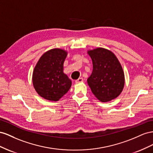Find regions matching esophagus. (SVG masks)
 Wrapping results in <instances>:
<instances>
[{"label": "esophagus", "mask_w": 153, "mask_h": 153, "mask_svg": "<svg viewBox=\"0 0 153 153\" xmlns=\"http://www.w3.org/2000/svg\"><path fill=\"white\" fill-rule=\"evenodd\" d=\"M83 81V78H82V77H79V79H76V81H75V82L76 83H79V82H82Z\"/></svg>", "instance_id": "obj_1"}]
</instances>
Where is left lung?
<instances>
[{
    "mask_svg": "<svg viewBox=\"0 0 153 153\" xmlns=\"http://www.w3.org/2000/svg\"><path fill=\"white\" fill-rule=\"evenodd\" d=\"M92 60L93 71L87 79L94 95L101 102L117 98L124 86L123 67L113 52L99 47L88 51Z\"/></svg>",
    "mask_w": 153,
    "mask_h": 153,
    "instance_id": "8db88e82",
    "label": "left lung"
}]
</instances>
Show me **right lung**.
Listing matches in <instances>:
<instances>
[{
	"instance_id": "right-lung-1",
	"label": "right lung",
	"mask_w": 153,
	"mask_h": 153,
	"mask_svg": "<svg viewBox=\"0 0 153 153\" xmlns=\"http://www.w3.org/2000/svg\"><path fill=\"white\" fill-rule=\"evenodd\" d=\"M67 52L60 49L47 51L38 60L33 74V84L42 97L57 101L66 94L72 81L63 72Z\"/></svg>"
}]
</instances>
